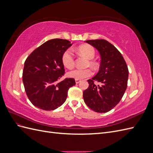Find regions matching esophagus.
Segmentation results:
<instances>
[{
    "instance_id": "esophagus-1",
    "label": "esophagus",
    "mask_w": 153,
    "mask_h": 153,
    "mask_svg": "<svg viewBox=\"0 0 153 153\" xmlns=\"http://www.w3.org/2000/svg\"><path fill=\"white\" fill-rule=\"evenodd\" d=\"M75 82H76V84H78V83H80V80H78V79H75Z\"/></svg>"
}]
</instances>
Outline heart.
<instances>
[{"label": "heart", "instance_id": "1", "mask_svg": "<svg viewBox=\"0 0 153 153\" xmlns=\"http://www.w3.org/2000/svg\"><path fill=\"white\" fill-rule=\"evenodd\" d=\"M78 53L84 55L88 59H92L95 56V50L91 45H84L78 47L77 49ZM62 62L63 65L68 69H71L75 66V57L71 49H68L62 53ZM90 65L94 67L96 64L93 61L89 62ZM93 73L89 68L87 69H75L68 73L69 77L74 79L82 80L84 78L91 76Z\"/></svg>", "mask_w": 153, "mask_h": 153}]
</instances>
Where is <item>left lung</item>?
<instances>
[{"instance_id": "obj_1", "label": "left lung", "mask_w": 153, "mask_h": 153, "mask_svg": "<svg viewBox=\"0 0 153 153\" xmlns=\"http://www.w3.org/2000/svg\"><path fill=\"white\" fill-rule=\"evenodd\" d=\"M85 42L98 50L101 62L97 75L87 80L89 87L83 92V98L88 107L94 112H107L119 103L126 91L129 73L127 64L119 51L106 40Z\"/></svg>"}]
</instances>
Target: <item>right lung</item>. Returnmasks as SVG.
Instances as JSON below:
<instances>
[{"label": "right lung", "mask_w": 153, "mask_h": 153, "mask_svg": "<svg viewBox=\"0 0 153 153\" xmlns=\"http://www.w3.org/2000/svg\"><path fill=\"white\" fill-rule=\"evenodd\" d=\"M71 45L66 39H50L26 59L23 83L27 97L36 107L48 111L56 109L66 101L69 88L76 84L72 78L60 81L65 73L62 55Z\"/></svg>", "instance_id": "obj_1"}]
</instances>
